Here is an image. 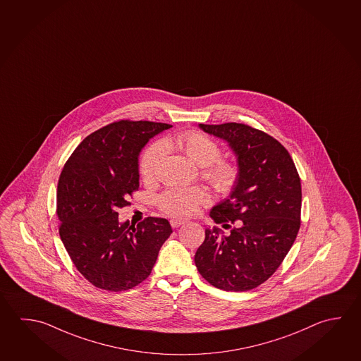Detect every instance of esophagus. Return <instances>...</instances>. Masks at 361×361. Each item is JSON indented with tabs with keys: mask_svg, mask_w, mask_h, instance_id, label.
I'll return each mask as SVG.
<instances>
[{
	"mask_svg": "<svg viewBox=\"0 0 361 361\" xmlns=\"http://www.w3.org/2000/svg\"><path fill=\"white\" fill-rule=\"evenodd\" d=\"M185 220H178V219H171V225L173 228H179L180 225H184Z\"/></svg>",
	"mask_w": 361,
	"mask_h": 361,
	"instance_id": "esophagus-1",
	"label": "esophagus"
}]
</instances>
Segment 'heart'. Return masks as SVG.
<instances>
[{"label":"heart","instance_id":"1","mask_svg":"<svg viewBox=\"0 0 361 361\" xmlns=\"http://www.w3.org/2000/svg\"><path fill=\"white\" fill-rule=\"evenodd\" d=\"M177 146L183 150L192 161L204 166V177L215 190L229 193L235 187L239 171L238 166L228 160H221V150L216 141L202 132L188 131L178 135L164 144L150 145L140 157V176L150 180L157 173V165L164 155V146ZM210 202L209 195L195 187H169L159 196L157 204L165 214L173 217H188L195 215L200 206Z\"/></svg>","mask_w":361,"mask_h":361}]
</instances>
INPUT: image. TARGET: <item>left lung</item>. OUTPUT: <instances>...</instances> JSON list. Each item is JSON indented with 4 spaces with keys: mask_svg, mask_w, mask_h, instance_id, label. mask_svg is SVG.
<instances>
[{
    "mask_svg": "<svg viewBox=\"0 0 361 361\" xmlns=\"http://www.w3.org/2000/svg\"><path fill=\"white\" fill-rule=\"evenodd\" d=\"M226 141L238 160L239 178L229 198L212 207L214 226L195 256L197 269L212 286L247 291L275 274L300 228L302 184L288 151L276 138L243 123L200 125ZM233 228H231V224Z\"/></svg>",
    "mask_w": 361,
    "mask_h": 361,
    "instance_id": "8db88e82",
    "label": "left lung"
}]
</instances>
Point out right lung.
I'll return each mask as SVG.
<instances>
[{"label":"right lung","instance_id":"obj_1","mask_svg":"<svg viewBox=\"0 0 361 361\" xmlns=\"http://www.w3.org/2000/svg\"><path fill=\"white\" fill-rule=\"evenodd\" d=\"M171 125L122 119L92 132L66 161L57 185L59 236L75 267L94 286L125 291L146 280L171 224L147 217L119 223L138 190V155Z\"/></svg>","mask_w":361,"mask_h":361}]
</instances>
